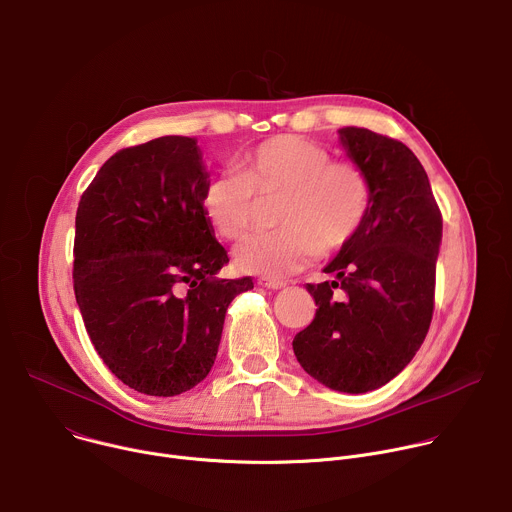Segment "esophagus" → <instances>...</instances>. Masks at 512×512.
Here are the masks:
<instances>
[{
    "label": "esophagus",
    "mask_w": 512,
    "mask_h": 512,
    "mask_svg": "<svg viewBox=\"0 0 512 512\" xmlns=\"http://www.w3.org/2000/svg\"><path fill=\"white\" fill-rule=\"evenodd\" d=\"M259 283H261L263 287H269V289H281V287H285V281L273 279V277H261Z\"/></svg>",
    "instance_id": "obj_1"
}]
</instances>
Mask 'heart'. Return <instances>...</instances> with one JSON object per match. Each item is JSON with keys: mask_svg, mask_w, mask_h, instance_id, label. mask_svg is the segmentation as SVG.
<instances>
[{"mask_svg": "<svg viewBox=\"0 0 512 512\" xmlns=\"http://www.w3.org/2000/svg\"><path fill=\"white\" fill-rule=\"evenodd\" d=\"M275 196L279 229L247 239L235 253L243 271L265 277L296 273L320 253L348 247L367 223L373 186L354 160H334L322 143L281 133L255 145L241 172L208 178L200 208L218 237L239 241L253 227L257 198Z\"/></svg>", "mask_w": 512, "mask_h": 512, "instance_id": "obj_1", "label": "heart"}]
</instances>
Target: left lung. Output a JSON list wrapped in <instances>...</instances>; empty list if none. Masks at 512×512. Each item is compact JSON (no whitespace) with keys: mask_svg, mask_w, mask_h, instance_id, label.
<instances>
[{"mask_svg":"<svg viewBox=\"0 0 512 512\" xmlns=\"http://www.w3.org/2000/svg\"><path fill=\"white\" fill-rule=\"evenodd\" d=\"M340 139L369 174L373 202L356 239L324 269L334 281L306 285L318 310L291 346L322 385L367 393L397 377L425 340L444 223L405 143L362 127L340 129Z\"/></svg>","mask_w":512,"mask_h":512,"instance_id":"obj_1","label":"left lung"}]
</instances>
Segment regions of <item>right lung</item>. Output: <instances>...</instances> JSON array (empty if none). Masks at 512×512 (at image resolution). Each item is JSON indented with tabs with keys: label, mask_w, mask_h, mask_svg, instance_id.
<instances>
[{
	"label": "right lung",
	"mask_w": 512,
	"mask_h": 512,
	"mask_svg": "<svg viewBox=\"0 0 512 512\" xmlns=\"http://www.w3.org/2000/svg\"><path fill=\"white\" fill-rule=\"evenodd\" d=\"M196 139L166 135L111 156L83 192L72 287L109 371L174 397L212 369L229 304L251 277L221 279L225 247L202 214Z\"/></svg>",
	"instance_id": "right-lung-1"
}]
</instances>
